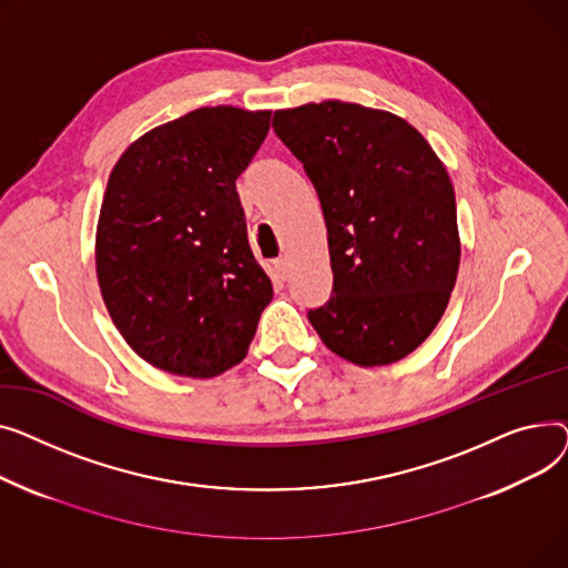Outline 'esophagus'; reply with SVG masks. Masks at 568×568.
<instances>
[{
  "mask_svg": "<svg viewBox=\"0 0 568 568\" xmlns=\"http://www.w3.org/2000/svg\"><path fill=\"white\" fill-rule=\"evenodd\" d=\"M275 271L286 280L288 277V258L286 256H280L275 258Z\"/></svg>",
  "mask_w": 568,
  "mask_h": 568,
  "instance_id": "1",
  "label": "esophagus"
}]
</instances>
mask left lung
I'll return each instance as SVG.
<instances>
[{
	"instance_id": "8db88e82",
	"label": "left lung",
	"mask_w": 568,
	"mask_h": 568,
	"mask_svg": "<svg viewBox=\"0 0 568 568\" xmlns=\"http://www.w3.org/2000/svg\"><path fill=\"white\" fill-rule=\"evenodd\" d=\"M273 128L303 162L327 226L332 293L310 323L353 364L398 362L438 325L456 284L445 164L408 121L342 100L280 110Z\"/></svg>"
}]
</instances>
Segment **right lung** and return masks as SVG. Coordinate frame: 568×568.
Listing matches in <instances>:
<instances>
[{
	"instance_id": "right-lung-1",
	"label": "right lung",
	"mask_w": 568,
	"mask_h": 568,
	"mask_svg": "<svg viewBox=\"0 0 568 568\" xmlns=\"http://www.w3.org/2000/svg\"><path fill=\"white\" fill-rule=\"evenodd\" d=\"M268 130L271 112L202 108L146 132L110 174L95 233L100 293L128 346L162 372L231 369L273 300L236 192Z\"/></svg>"
}]
</instances>
